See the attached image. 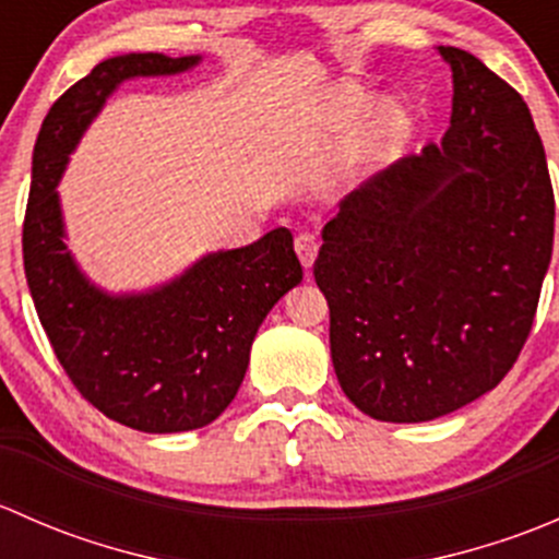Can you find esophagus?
Returning a JSON list of instances; mask_svg holds the SVG:
<instances>
[{"label": "esophagus", "mask_w": 559, "mask_h": 559, "mask_svg": "<svg viewBox=\"0 0 559 559\" xmlns=\"http://www.w3.org/2000/svg\"><path fill=\"white\" fill-rule=\"evenodd\" d=\"M295 251H297V257H300V262H302V267H313V262H316V253H319V240H316V235H311V233H302V235H297V240H295Z\"/></svg>", "instance_id": "obj_1"}]
</instances>
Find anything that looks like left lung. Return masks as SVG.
I'll return each mask as SVG.
<instances>
[{"label":"left lung","instance_id":"left-lung-1","mask_svg":"<svg viewBox=\"0 0 559 559\" xmlns=\"http://www.w3.org/2000/svg\"><path fill=\"white\" fill-rule=\"evenodd\" d=\"M452 121L341 202L313 275L337 384L362 414L416 425L473 403L520 357L551 262L555 194L533 116L467 50Z\"/></svg>","mask_w":559,"mask_h":559}]
</instances>
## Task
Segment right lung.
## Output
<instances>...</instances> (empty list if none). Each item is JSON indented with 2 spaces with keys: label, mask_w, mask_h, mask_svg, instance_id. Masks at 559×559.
<instances>
[{
  "label": "right lung",
  "mask_w": 559,
  "mask_h": 559,
  "mask_svg": "<svg viewBox=\"0 0 559 559\" xmlns=\"http://www.w3.org/2000/svg\"><path fill=\"white\" fill-rule=\"evenodd\" d=\"M202 56L121 53L99 61L45 116L32 154L24 270L56 359L107 419L189 432L224 414L246 379L257 330L302 281L286 227L218 248L140 292H107L70 251L59 180L118 86L200 67Z\"/></svg>",
  "instance_id": "add662e5"
}]
</instances>
